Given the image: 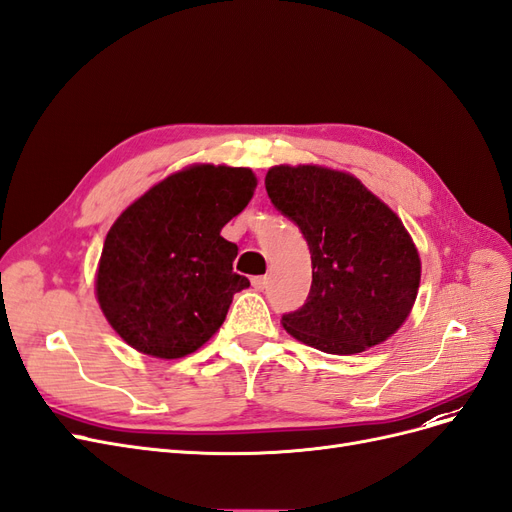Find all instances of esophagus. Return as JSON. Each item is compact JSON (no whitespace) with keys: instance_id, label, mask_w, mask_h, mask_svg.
I'll return each instance as SVG.
<instances>
[{"instance_id":"1","label":"esophagus","mask_w":512,"mask_h":512,"mask_svg":"<svg viewBox=\"0 0 512 512\" xmlns=\"http://www.w3.org/2000/svg\"><path fill=\"white\" fill-rule=\"evenodd\" d=\"M251 285H253L255 291H263V289H266V285H268V278L266 276H253L251 278Z\"/></svg>"}]
</instances>
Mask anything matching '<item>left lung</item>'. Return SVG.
<instances>
[{
    "instance_id": "left-lung-1",
    "label": "left lung",
    "mask_w": 512,
    "mask_h": 512,
    "mask_svg": "<svg viewBox=\"0 0 512 512\" xmlns=\"http://www.w3.org/2000/svg\"><path fill=\"white\" fill-rule=\"evenodd\" d=\"M266 189L312 255L310 295L282 316V327L327 354L363 352L399 331L422 263L392 208L356 177L312 164L272 166Z\"/></svg>"
}]
</instances>
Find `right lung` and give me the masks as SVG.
<instances>
[{
    "label": "right lung",
    "instance_id": "obj_1",
    "mask_svg": "<svg viewBox=\"0 0 512 512\" xmlns=\"http://www.w3.org/2000/svg\"><path fill=\"white\" fill-rule=\"evenodd\" d=\"M255 185L251 168L196 164L151 187L111 225L97 299L128 346L181 358L217 333L234 293L251 285L234 272L238 246L221 230Z\"/></svg>",
    "mask_w": 512,
    "mask_h": 512
}]
</instances>
